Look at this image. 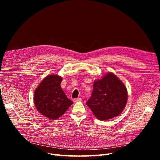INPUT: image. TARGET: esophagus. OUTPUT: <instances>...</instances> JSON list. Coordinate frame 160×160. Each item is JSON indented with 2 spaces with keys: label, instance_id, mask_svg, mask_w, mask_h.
I'll list each match as a JSON object with an SVG mask.
<instances>
[{
  "label": "esophagus",
  "instance_id": "obj_1",
  "mask_svg": "<svg viewBox=\"0 0 160 160\" xmlns=\"http://www.w3.org/2000/svg\"><path fill=\"white\" fill-rule=\"evenodd\" d=\"M81 100V98H75L73 99V102H77V101H79Z\"/></svg>",
  "mask_w": 160,
  "mask_h": 160
}]
</instances>
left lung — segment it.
<instances>
[{
	"label": "left lung",
	"instance_id": "1",
	"mask_svg": "<svg viewBox=\"0 0 160 160\" xmlns=\"http://www.w3.org/2000/svg\"><path fill=\"white\" fill-rule=\"evenodd\" d=\"M128 91L123 82L113 72H108L94 81L91 97L86 104L99 120L118 116L125 109Z\"/></svg>",
	"mask_w": 160,
	"mask_h": 160
}]
</instances>
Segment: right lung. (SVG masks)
Returning a JSON list of instances; mask_svg holds the SVG:
<instances>
[{"label": "right lung", "mask_w": 160, "mask_h": 160, "mask_svg": "<svg viewBox=\"0 0 160 160\" xmlns=\"http://www.w3.org/2000/svg\"><path fill=\"white\" fill-rule=\"evenodd\" d=\"M62 77L49 75L44 78L34 93V103L37 111L50 119H57L73 103L61 88Z\"/></svg>", "instance_id": "obj_1"}]
</instances>
